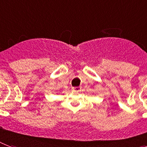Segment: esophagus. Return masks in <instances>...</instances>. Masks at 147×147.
<instances>
[{"instance_id":"34e87169","label":"esophagus","mask_w":147,"mask_h":147,"mask_svg":"<svg viewBox=\"0 0 147 147\" xmlns=\"http://www.w3.org/2000/svg\"><path fill=\"white\" fill-rule=\"evenodd\" d=\"M81 89H82L81 87H75V88H72V90H73L74 91H80Z\"/></svg>"}]
</instances>
